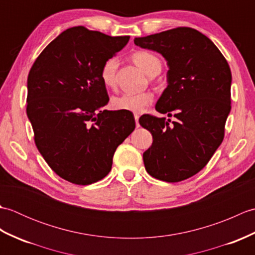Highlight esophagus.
<instances>
[{
  "instance_id": "esophagus-1",
  "label": "esophagus",
  "mask_w": 255,
  "mask_h": 255,
  "mask_svg": "<svg viewBox=\"0 0 255 255\" xmlns=\"http://www.w3.org/2000/svg\"><path fill=\"white\" fill-rule=\"evenodd\" d=\"M134 121H136L137 127H139V116L137 115V114H134Z\"/></svg>"
}]
</instances>
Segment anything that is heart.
<instances>
[{"instance_id":"heart-1","label":"heart","mask_w":255,"mask_h":255,"mask_svg":"<svg viewBox=\"0 0 255 255\" xmlns=\"http://www.w3.org/2000/svg\"><path fill=\"white\" fill-rule=\"evenodd\" d=\"M132 61L147 73L150 77L159 74L162 69V62L154 53L145 50L136 51L131 56ZM118 60L116 58H111L104 63L101 70V80L106 88L113 89L116 86V71L118 68ZM153 101V95L145 92L139 94H121L114 96L112 99V106L116 111H125L131 113H140L145 106L151 104Z\"/></svg>"}]
</instances>
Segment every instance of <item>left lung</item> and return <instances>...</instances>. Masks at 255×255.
Listing matches in <instances>:
<instances>
[{
  "instance_id": "8db88e82",
  "label": "left lung",
  "mask_w": 255,
  "mask_h": 255,
  "mask_svg": "<svg viewBox=\"0 0 255 255\" xmlns=\"http://www.w3.org/2000/svg\"><path fill=\"white\" fill-rule=\"evenodd\" d=\"M134 45L161 53L167 62V86L155 104L170 119L142 115L139 124L152 134L143 152L145 170L165 182H180L208 163L225 136L231 110V71L208 37L189 27L138 37Z\"/></svg>"
}]
</instances>
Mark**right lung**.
I'll return each mask as SVG.
<instances>
[{
	"mask_svg": "<svg viewBox=\"0 0 255 255\" xmlns=\"http://www.w3.org/2000/svg\"><path fill=\"white\" fill-rule=\"evenodd\" d=\"M83 26L53 39L36 59L27 79V116L35 143L63 180L89 185L111 172L117 147L136 123L131 112L107 111L104 63L129 41Z\"/></svg>",
	"mask_w": 255,
	"mask_h": 255,
	"instance_id": "obj_1",
	"label": "right lung"
}]
</instances>
